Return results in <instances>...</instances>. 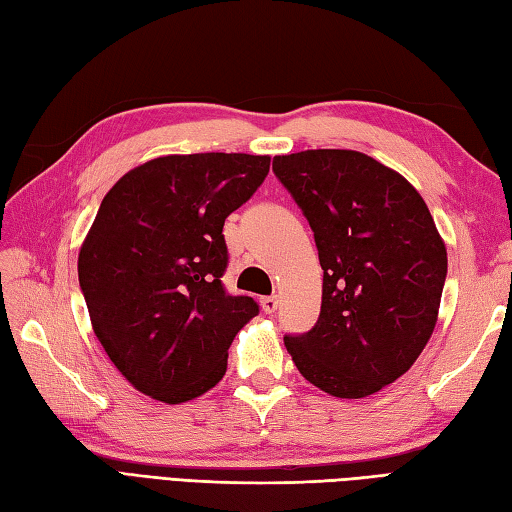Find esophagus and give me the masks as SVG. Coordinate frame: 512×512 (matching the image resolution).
Masks as SVG:
<instances>
[{"label":"esophagus","instance_id":"esophagus-1","mask_svg":"<svg viewBox=\"0 0 512 512\" xmlns=\"http://www.w3.org/2000/svg\"><path fill=\"white\" fill-rule=\"evenodd\" d=\"M277 308H279V299L277 297H264L262 299V310L266 314H273Z\"/></svg>","mask_w":512,"mask_h":512}]
</instances>
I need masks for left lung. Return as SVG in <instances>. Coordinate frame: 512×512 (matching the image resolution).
<instances>
[{
	"label": "left lung",
	"instance_id": "8db88e82",
	"mask_svg": "<svg viewBox=\"0 0 512 512\" xmlns=\"http://www.w3.org/2000/svg\"><path fill=\"white\" fill-rule=\"evenodd\" d=\"M275 176L308 217L323 268L314 328L284 336L301 376L365 398L416 363L438 321L447 246L422 195L352 149L275 156Z\"/></svg>",
	"mask_w": 512,
	"mask_h": 512
}]
</instances>
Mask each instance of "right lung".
I'll return each instance as SVG.
<instances>
[{
	"instance_id": "right-lung-1",
	"label": "right lung",
	"mask_w": 512,
	"mask_h": 512,
	"mask_svg": "<svg viewBox=\"0 0 512 512\" xmlns=\"http://www.w3.org/2000/svg\"><path fill=\"white\" fill-rule=\"evenodd\" d=\"M270 156L171 154L107 191L79 250L92 330L129 385L180 405L220 383L235 334L259 312L222 288L224 220L264 182Z\"/></svg>"
}]
</instances>
